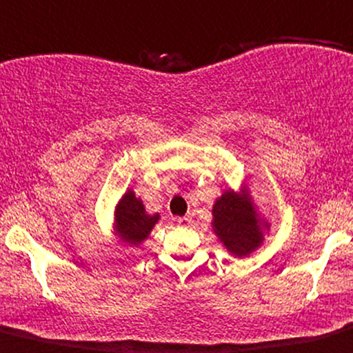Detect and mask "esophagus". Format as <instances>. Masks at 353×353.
I'll return each mask as SVG.
<instances>
[{"mask_svg":"<svg viewBox=\"0 0 353 353\" xmlns=\"http://www.w3.org/2000/svg\"><path fill=\"white\" fill-rule=\"evenodd\" d=\"M176 225H179V226H189L192 223V220L191 218H188V216H183V218H176Z\"/></svg>","mask_w":353,"mask_h":353,"instance_id":"1","label":"esophagus"}]
</instances>
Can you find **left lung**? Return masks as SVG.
<instances>
[{"mask_svg": "<svg viewBox=\"0 0 353 353\" xmlns=\"http://www.w3.org/2000/svg\"><path fill=\"white\" fill-rule=\"evenodd\" d=\"M211 228L221 245L235 257H248L262 247L270 223L255 205L247 183L235 189H225L214 201Z\"/></svg>", "mask_w": 353, "mask_h": 353, "instance_id": "left-lung-1", "label": "left lung"}]
</instances>
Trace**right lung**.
Instances as JSON below:
<instances>
[{
    "label": "right lung",
    "mask_w": 353,
    "mask_h": 353,
    "mask_svg": "<svg viewBox=\"0 0 353 353\" xmlns=\"http://www.w3.org/2000/svg\"><path fill=\"white\" fill-rule=\"evenodd\" d=\"M161 214H148L132 188L123 192L113 210V235L123 247H140L150 235Z\"/></svg>",
    "instance_id": "right-lung-1"
}]
</instances>
